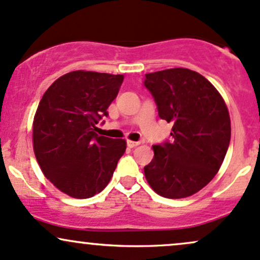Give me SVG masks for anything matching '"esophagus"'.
Here are the masks:
<instances>
[{
    "mask_svg": "<svg viewBox=\"0 0 260 260\" xmlns=\"http://www.w3.org/2000/svg\"><path fill=\"white\" fill-rule=\"evenodd\" d=\"M126 145H127V147H129V148H134V147H136V146H139V145H140V142L131 141V140H127V141H126Z\"/></svg>",
    "mask_w": 260,
    "mask_h": 260,
    "instance_id": "1",
    "label": "esophagus"
}]
</instances>
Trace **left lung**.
Segmentation results:
<instances>
[{
  "label": "left lung",
  "instance_id": "8db88e82",
  "mask_svg": "<svg viewBox=\"0 0 260 260\" xmlns=\"http://www.w3.org/2000/svg\"><path fill=\"white\" fill-rule=\"evenodd\" d=\"M144 86L156 102L159 118L172 122V142L153 145L145 177L161 197H190L212 179L231 140L226 103L204 76L189 69L145 75Z\"/></svg>",
  "mask_w": 260,
  "mask_h": 260
}]
</instances>
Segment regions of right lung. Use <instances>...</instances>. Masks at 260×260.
Masks as SVG:
<instances>
[{"label": "right lung", "instance_id": "obj_1", "mask_svg": "<svg viewBox=\"0 0 260 260\" xmlns=\"http://www.w3.org/2000/svg\"><path fill=\"white\" fill-rule=\"evenodd\" d=\"M124 76L72 71L44 93L33 122V147L44 176L76 199L101 193L126 141L94 133L118 95Z\"/></svg>", "mask_w": 260, "mask_h": 260}]
</instances>
